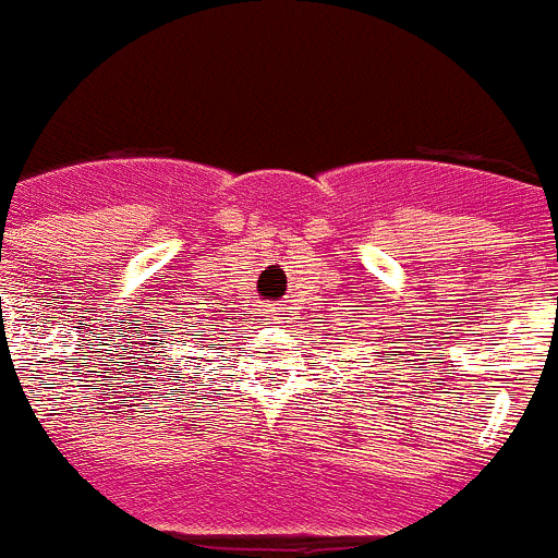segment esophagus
Masks as SVG:
<instances>
[{
    "label": "esophagus",
    "instance_id": "obj_1",
    "mask_svg": "<svg viewBox=\"0 0 558 558\" xmlns=\"http://www.w3.org/2000/svg\"><path fill=\"white\" fill-rule=\"evenodd\" d=\"M268 318H274V313H270V310H268Z\"/></svg>",
    "mask_w": 558,
    "mask_h": 558
}]
</instances>
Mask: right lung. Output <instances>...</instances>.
I'll list each match as a JSON object with an SVG mask.
<instances>
[{
	"label": "right lung",
	"mask_w": 558,
	"mask_h": 558,
	"mask_svg": "<svg viewBox=\"0 0 558 558\" xmlns=\"http://www.w3.org/2000/svg\"><path fill=\"white\" fill-rule=\"evenodd\" d=\"M184 327H186V324H184ZM165 357H167V354H165Z\"/></svg>",
	"instance_id": "right-lung-1"
}]
</instances>
